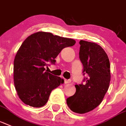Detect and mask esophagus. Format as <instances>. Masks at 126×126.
Segmentation results:
<instances>
[{
    "instance_id": "esophagus-1",
    "label": "esophagus",
    "mask_w": 126,
    "mask_h": 126,
    "mask_svg": "<svg viewBox=\"0 0 126 126\" xmlns=\"http://www.w3.org/2000/svg\"><path fill=\"white\" fill-rule=\"evenodd\" d=\"M64 82H65V84H69L71 82V80L64 79Z\"/></svg>"
}]
</instances>
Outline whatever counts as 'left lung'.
Wrapping results in <instances>:
<instances>
[{
	"instance_id": "1",
	"label": "left lung",
	"mask_w": 126,
	"mask_h": 126,
	"mask_svg": "<svg viewBox=\"0 0 126 126\" xmlns=\"http://www.w3.org/2000/svg\"><path fill=\"white\" fill-rule=\"evenodd\" d=\"M79 58L83 73H87L85 84L75 85L74 95L66 100L67 106L75 113L91 111L102 102L108 91L111 80L110 64L106 53L94 42L80 41Z\"/></svg>"
}]
</instances>
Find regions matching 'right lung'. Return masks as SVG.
I'll return each instance as SVG.
<instances>
[{
	"instance_id": "1",
	"label": "right lung",
	"mask_w": 126,
	"mask_h": 126,
	"mask_svg": "<svg viewBox=\"0 0 126 126\" xmlns=\"http://www.w3.org/2000/svg\"><path fill=\"white\" fill-rule=\"evenodd\" d=\"M76 43L71 38L38 32L31 35L17 51L13 63V80L16 93L25 104L44 106L52 90L64 79L45 71L48 62L55 64L62 49Z\"/></svg>"
}]
</instances>
